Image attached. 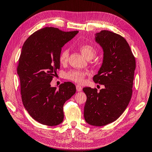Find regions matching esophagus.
I'll use <instances>...</instances> for the list:
<instances>
[{
    "label": "esophagus",
    "instance_id": "esophagus-1",
    "mask_svg": "<svg viewBox=\"0 0 152 152\" xmlns=\"http://www.w3.org/2000/svg\"><path fill=\"white\" fill-rule=\"evenodd\" d=\"M82 87H81L80 86H78V85H77L76 86V90L77 91H78V92H80V91H82Z\"/></svg>",
    "mask_w": 152,
    "mask_h": 152
}]
</instances>
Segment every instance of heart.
Returning a JSON list of instances; mask_svg holds the SVG:
<instances>
[{
  "instance_id": "b5f03b06",
  "label": "heart",
  "mask_w": 152,
  "mask_h": 152,
  "mask_svg": "<svg viewBox=\"0 0 152 152\" xmlns=\"http://www.w3.org/2000/svg\"><path fill=\"white\" fill-rule=\"evenodd\" d=\"M80 52L85 58L92 59L96 54V50L92 46L89 45H83L80 47ZM69 56L68 49H63L59 55V60L61 64H65L67 63ZM87 75V72L83 70H72L66 74V77L68 80L73 81L77 83H82L84 82V77Z\"/></svg>"
}]
</instances>
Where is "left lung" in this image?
<instances>
[{"label": "left lung", "mask_w": 152, "mask_h": 152, "mask_svg": "<svg viewBox=\"0 0 152 152\" xmlns=\"http://www.w3.org/2000/svg\"><path fill=\"white\" fill-rule=\"evenodd\" d=\"M94 39L103 50V61L94 75L95 83L104 85L96 89L84 87L87 96L84 118L88 124L103 126L115 121L124 113L132 95L135 59L125 39L112 31L102 30Z\"/></svg>", "instance_id": "left-lung-1"}]
</instances>
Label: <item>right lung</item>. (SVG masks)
<instances>
[{
    "mask_svg": "<svg viewBox=\"0 0 152 152\" xmlns=\"http://www.w3.org/2000/svg\"><path fill=\"white\" fill-rule=\"evenodd\" d=\"M77 33L45 27L31 35L23 46L17 67L22 101L28 113L40 124H61L63 105L76 93L71 82L61 84L58 89L52 87L50 82L60 69L61 48Z\"/></svg>",
    "mask_w": 152,
    "mask_h": 152,
    "instance_id": "1",
    "label": "right lung"
}]
</instances>
